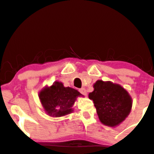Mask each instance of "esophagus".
Returning <instances> with one entry per match:
<instances>
[{
	"label": "esophagus",
	"mask_w": 154,
	"mask_h": 154,
	"mask_svg": "<svg viewBox=\"0 0 154 154\" xmlns=\"http://www.w3.org/2000/svg\"><path fill=\"white\" fill-rule=\"evenodd\" d=\"M79 92H80L81 94H82V95H87V91H86V90H85V88H81V89H79Z\"/></svg>",
	"instance_id": "obj_1"
}]
</instances>
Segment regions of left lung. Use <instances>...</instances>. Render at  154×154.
<instances>
[{
	"label": "left lung",
	"instance_id": "obj_1",
	"mask_svg": "<svg viewBox=\"0 0 154 154\" xmlns=\"http://www.w3.org/2000/svg\"><path fill=\"white\" fill-rule=\"evenodd\" d=\"M88 97L93 100L100 120L110 127H116L125 120L132 108V98L121 85L110 81L97 80Z\"/></svg>",
	"mask_w": 154,
	"mask_h": 154
}]
</instances>
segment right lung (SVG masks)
<instances>
[{"instance_id":"1","label":"right lung","mask_w":154,"mask_h":154,"mask_svg":"<svg viewBox=\"0 0 154 154\" xmlns=\"http://www.w3.org/2000/svg\"><path fill=\"white\" fill-rule=\"evenodd\" d=\"M83 95L75 89L64 87L56 81L51 86H46L38 92V97L44 111L51 117L59 118L70 114L77 98Z\"/></svg>"}]
</instances>
